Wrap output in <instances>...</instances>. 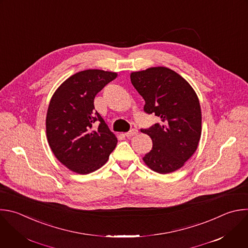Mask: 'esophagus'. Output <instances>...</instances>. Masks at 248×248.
Wrapping results in <instances>:
<instances>
[{
    "label": "esophagus",
    "mask_w": 248,
    "mask_h": 248,
    "mask_svg": "<svg viewBox=\"0 0 248 248\" xmlns=\"http://www.w3.org/2000/svg\"><path fill=\"white\" fill-rule=\"evenodd\" d=\"M137 133H138V130H137L136 128H131L129 131L125 132V133H124V135H125L126 137H131V136L136 135Z\"/></svg>",
    "instance_id": "34e87169"
}]
</instances>
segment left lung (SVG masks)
<instances>
[{"mask_svg":"<svg viewBox=\"0 0 248 248\" xmlns=\"http://www.w3.org/2000/svg\"><path fill=\"white\" fill-rule=\"evenodd\" d=\"M130 79L145 100L144 112L160 119L159 124L141 128L153 141L143 160L160 174L181 169L196 152L202 134V111L195 91L166 67L133 72Z\"/></svg>","mask_w":248,"mask_h":248,"instance_id":"8db88e82","label":"left lung"}]
</instances>
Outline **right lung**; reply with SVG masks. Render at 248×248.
Returning <instances> with one entry per match:
<instances>
[{
    "label": "right lung",
    "instance_id": "add662e5",
    "mask_svg": "<svg viewBox=\"0 0 248 248\" xmlns=\"http://www.w3.org/2000/svg\"><path fill=\"white\" fill-rule=\"evenodd\" d=\"M117 73L97 69L78 72L56 90L46 114V137L57 159L74 172L100 169L117 138L94 108V98Z\"/></svg>",
    "mask_w": 248,
    "mask_h": 248
}]
</instances>
